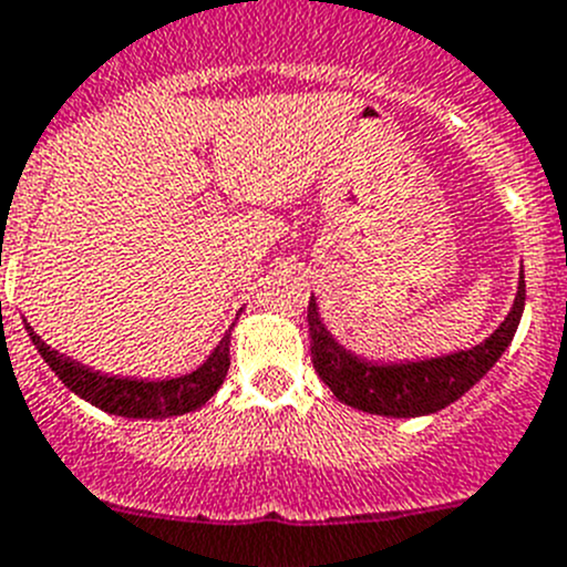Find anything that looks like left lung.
I'll list each match as a JSON object with an SVG mask.
<instances>
[{
  "label": "left lung",
  "instance_id": "left-lung-1",
  "mask_svg": "<svg viewBox=\"0 0 567 567\" xmlns=\"http://www.w3.org/2000/svg\"><path fill=\"white\" fill-rule=\"evenodd\" d=\"M526 306V280H517L512 311L501 326L477 346L455 354L430 357V360L379 362L354 354L340 346L320 318L318 300H309V337L311 362L329 391L348 408L362 413L391 415V419H415L444 410L458 402L472 385H477L492 371L520 326Z\"/></svg>",
  "mask_w": 567,
  "mask_h": 567
}]
</instances>
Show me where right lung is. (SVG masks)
Returning a JSON list of instances; mask_svg holds the SVG:
<instances>
[{
    "mask_svg": "<svg viewBox=\"0 0 567 567\" xmlns=\"http://www.w3.org/2000/svg\"><path fill=\"white\" fill-rule=\"evenodd\" d=\"M30 340L39 348L41 360L53 368L55 377L70 388L75 396L86 399L95 408L106 410L123 419H171V415L190 413L210 402V396L221 388L230 368V331L210 351L199 368L190 373L168 379H137V377H109V373L92 371L90 365L59 354L55 348L47 346L30 323H24ZM233 329V326H230Z\"/></svg>",
    "mask_w": 567,
    "mask_h": 567,
    "instance_id": "right-lung-1",
    "label": "right lung"
}]
</instances>
